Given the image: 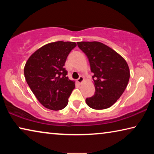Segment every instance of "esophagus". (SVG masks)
Returning <instances> with one entry per match:
<instances>
[{"label": "esophagus", "instance_id": "esophagus-1", "mask_svg": "<svg viewBox=\"0 0 154 154\" xmlns=\"http://www.w3.org/2000/svg\"><path fill=\"white\" fill-rule=\"evenodd\" d=\"M83 77H82V76H80L79 77V79H77V82L79 83V84H82V82H83Z\"/></svg>", "mask_w": 154, "mask_h": 154}]
</instances>
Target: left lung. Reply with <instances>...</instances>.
Wrapping results in <instances>:
<instances>
[{
	"mask_svg": "<svg viewBox=\"0 0 154 154\" xmlns=\"http://www.w3.org/2000/svg\"><path fill=\"white\" fill-rule=\"evenodd\" d=\"M81 50L87 56L94 75L95 93L85 99L87 105L94 109L110 107L120 98L130 79L128 65L123 57L98 41L77 42Z\"/></svg>",
	"mask_w": 154,
	"mask_h": 154,
	"instance_id": "obj_1",
	"label": "left lung"
}]
</instances>
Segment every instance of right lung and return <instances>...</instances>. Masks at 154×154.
Masks as SVG:
<instances>
[{
    "label": "right lung",
    "mask_w": 154,
    "mask_h": 154,
    "mask_svg": "<svg viewBox=\"0 0 154 154\" xmlns=\"http://www.w3.org/2000/svg\"><path fill=\"white\" fill-rule=\"evenodd\" d=\"M77 46L75 42L56 41L43 45L30 56L24 66L28 85L45 108H65L75 87L64 68L67 56Z\"/></svg>",
    "instance_id": "1"
}]
</instances>
